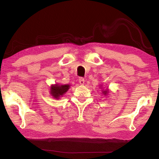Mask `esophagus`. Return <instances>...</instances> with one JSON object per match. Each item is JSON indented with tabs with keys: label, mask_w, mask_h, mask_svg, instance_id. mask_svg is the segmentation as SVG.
<instances>
[{
	"label": "esophagus",
	"mask_w": 159,
	"mask_h": 159,
	"mask_svg": "<svg viewBox=\"0 0 159 159\" xmlns=\"http://www.w3.org/2000/svg\"><path fill=\"white\" fill-rule=\"evenodd\" d=\"M79 83L80 85H83V84H84V83H85V80H84V79H83V78H79Z\"/></svg>",
	"instance_id": "1"
}]
</instances>
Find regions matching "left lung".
<instances>
[{
  "label": "left lung",
  "mask_w": 159,
  "mask_h": 159,
  "mask_svg": "<svg viewBox=\"0 0 159 159\" xmlns=\"http://www.w3.org/2000/svg\"><path fill=\"white\" fill-rule=\"evenodd\" d=\"M103 93H104V94H106V93H107V90H105V91H104Z\"/></svg>",
  "instance_id": "obj_1"
}]
</instances>
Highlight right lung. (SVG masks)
<instances>
[{"label": "right lung", "instance_id": "obj_1", "mask_svg": "<svg viewBox=\"0 0 159 159\" xmlns=\"http://www.w3.org/2000/svg\"><path fill=\"white\" fill-rule=\"evenodd\" d=\"M69 85H52L51 87V95L55 98H59V97L62 96L67 90H69Z\"/></svg>", "mask_w": 159, "mask_h": 159}]
</instances>
